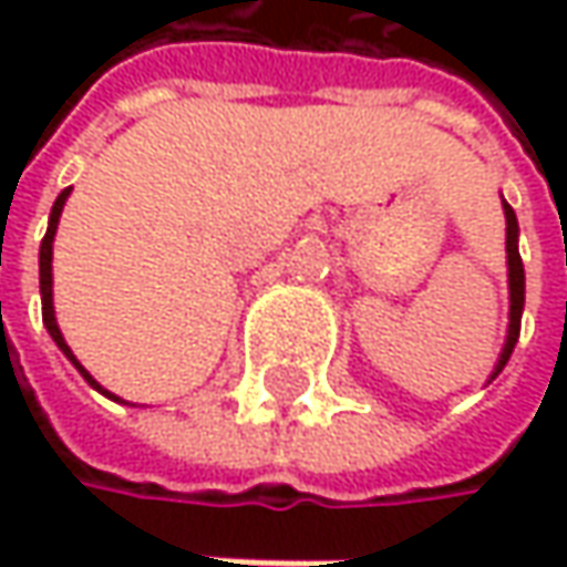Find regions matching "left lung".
Wrapping results in <instances>:
<instances>
[{"mask_svg": "<svg viewBox=\"0 0 567 567\" xmlns=\"http://www.w3.org/2000/svg\"><path fill=\"white\" fill-rule=\"evenodd\" d=\"M505 220H508V287H512V324H508V343L502 350V360H498V369H505V362L512 357L514 343H517V334H520V312H524V261H520V251H517V217H514L512 205H505Z\"/></svg>", "mask_w": 567, "mask_h": 567, "instance_id": "obj_1", "label": "left lung"}]
</instances>
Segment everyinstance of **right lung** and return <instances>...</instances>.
Returning <instances> with one entry per match:
<instances>
[{"instance_id":"obj_1","label":"right lung","mask_w":567,"mask_h":567,"mask_svg":"<svg viewBox=\"0 0 567 567\" xmlns=\"http://www.w3.org/2000/svg\"><path fill=\"white\" fill-rule=\"evenodd\" d=\"M69 192L72 188H62V195L55 198L53 214H50V227H47V236H43V243H40V299H43V324H47V331H50V338L55 340V347L69 357V360L75 362V369L84 375V381L91 384V388H97L100 394H106V398H113L110 391H103L97 381L87 375V369L75 360V353L69 350V343L62 340V331H59V324H55V312H53V236H55V224H59V214H62V205H65V198H69ZM113 401H120V398H113Z\"/></svg>"}]
</instances>
